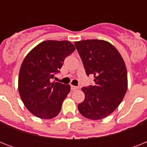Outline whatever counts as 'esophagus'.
<instances>
[{
	"mask_svg": "<svg viewBox=\"0 0 147 147\" xmlns=\"http://www.w3.org/2000/svg\"><path fill=\"white\" fill-rule=\"evenodd\" d=\"M78 88L76 87V86H74V85H71V89L72 90V91H75V90L78 89Z\"/></svg>",
	"mask_w": 147,
	"mask_h": 147,
	"instance_id": "esophagus-1",
	"label": "esophagus"
}]
</instances>
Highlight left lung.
Segmentation results:
<instances>
[{
    "label": "left lung",
    "mask_w": 147,
    "mask_h": 147,
    "mask_svg": "<svg viewBox=\"0 0 147 147\" xmlns=\"http://www.w3.org/2000/svg\"><path fill=\"white\" fill-rule=\"evenodd\" d=\"M87 76L94 75V85L83 87L85 100L78 104L81 114L100 120L111 114L127 89V73L121 54L110 42L100 40L75 42Z\"/></svg>",
    "instance_id": "1"
}]
</instances>
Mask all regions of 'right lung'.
Here are the masks:
<instances>
[{"instance_id":"add662e5","label":"right lung","mask_w":147,"mask_h":147,"mask_svg":"<svg viewBox=\"0 0 147 147\" xmlns=\"http://www.w3.org/2000/svg\"><path fill=\"white\" fill-rule=\"evenodd\" d=\"M75 50V46L66 40H47L26 55L20 70L18 89L25 107L33 115L51 119L59 114L70 85L51 80Z\"/></svg>"}]
</instances>
